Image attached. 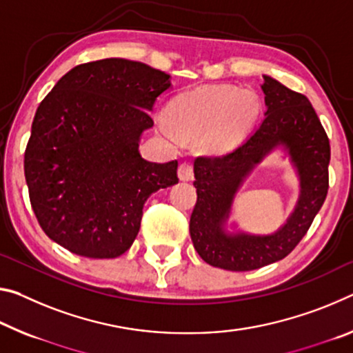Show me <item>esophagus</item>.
Masks as SVG:
<instances>
[{"mask_svg":"<svg viewBox=\"0 0 353 353\" xmlns=\"http://www.w3.org/2000/svg\"><path fill=\"white\" fill-rule=\"evenodd\" d=\"M177 174L181 181H192L194 172H193V165L190 163V161H183V163L179 165V170H177Z\"/></svg>","mask_w":353,"mask_h":353,"instance_id":"34e87169","label":"esophagus"}]
</instances>
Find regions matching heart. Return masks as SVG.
<instances>
[{"instance_id":"1","label":"heart","mask_w":353,"mask_h":353,"mask_svg":"<svg viewBox=\"0 0 353 353\" xmlns=\"http://www.w3.org/2000/svg\"><path fill=\"white\" fill-rule=\"evenodd\" d=\"M259 113V97L251 89L203 86L172 99L159 128L170 138H199L203 150L220 154L242 141Z\"/></svg>"}]
</instances>
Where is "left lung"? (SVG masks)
<instances>
[{
  "label": "left lung",
  "instance_id": "1",
  "mask_svg": "<svg viewBox=\"0 0 353 353\" xmlns=\"http://www.w3.org/2000/svg\"><path fill=\"white\" fill-rule=\"evenodd\" d=\"M265 117L236 149L216 157H196V204L190 216L194 250L207 264L231 272L256 270L281 261L306 236L328 193L330 141L306 96L264 77ZM278 145L288 149L301 176L294 214L272 236H229L222 223L233 194L254 164Z\"/></svg>",
  "mask_w": 353,
  "mask_h": 353
}]
</instances>
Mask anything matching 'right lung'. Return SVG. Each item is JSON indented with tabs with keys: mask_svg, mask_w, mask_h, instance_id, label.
<instances>
[{
	"mask_svg": "<svg viewBox=\"0 0 353 353\" xmlns=\"http://www.w3.org/2000/svg\"><path fill=\"white\" fill-rule=\"evenodd\" d=\"M170 75L122 58L75 65L37 106L25 150L31 207L47 236L78 256L111 259L137 239L143 205L174 185L177 160L138 152Z\"/></svg>",
	"mask_w": 353,
	"mask_h": 353,
	"instance_id": "obj_1",
	"label": "right lung"
}]
</instances>
